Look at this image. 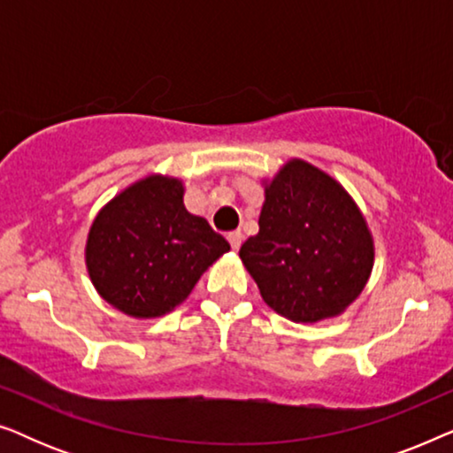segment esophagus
<instances>
[{
  "mask_svg": "<svg viewBox=\"0 0 453 453\" xmlns=\"http://www.w3.org/2000/svg\"><path fill=\"white\" fill-rule=\"evenodd\" d=\"M226 239H228V243H231L233 251H239L241 243H243V234H241L239 231H234V233H228Z\"/></svg>",
  "mask_w": 453,
  "mask_h": 453,
  "instance_id": "obj_1",
  "label": "esophagus"
}]
</instances>
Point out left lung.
<instances>
[{
	"label": "left lung",
	"instance_id": "obj_1",
	"mask_svg": "<svg viewBox=\"0 0 453 453\" xmlns=\"http://www.w3.org/2000/svg\"><path fill=\"white\" fill-rule=\"evenodd\" d=\"M259 233L239 257L265 305L296 324L338 318L363 293L375 262L367 220L319 166L290 158L264 179Z\"/></svg>",
	"mask_w": 453,
	"mask_h": 453
}]
</instances>
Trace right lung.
<instances>
[{"label": "right lung", "instance_id": "1", "mask_svg": "<svg viewBox=\"0 0 453 453\" xmlns=\"http://www.w3.org/2000/svg\"><path fill=\"white\" fill-rule=\"evenodd\" d=\"M181 179L152 173L104 203L86 239V270L109 305L135 319L171 313L231 250L183 203Z\"/></svg>", "mask_w": 453, "mask_h": 453}]
</instances>
